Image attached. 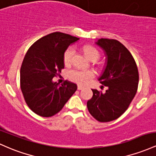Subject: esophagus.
<instances>
[{"mask_svg": "<svg viewBox=\"0 0 156 156\" xmlns=\"http://www.w3.org/2000/svg\"><path fill=\"white\" fill-rule=\"evenodd\" d=\"M77 89L78 90H83V89H84V87L82 86V85H78Z\"/></svg>", "mask_w": 156, "mask_h": 156, "instance_id": "34e87169", "label": "esophagus"}]
</instances>
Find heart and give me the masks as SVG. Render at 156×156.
<instances>
[{"mask_svg":"<svg viewBox=\"0 0 156 156\" xmlns=\"http://www.w3.org/2000/svg\"><path fill=\"white\" fill-rule=\"evenodd\" d=\"M75 50L73 47H69L65 51L63 55L64 63L69 65L71 62ZM84 52L86 57L90 60L97 59L99 57V53L97 50L91 46H85L84 48ZM95 76V72L91 69H78L71 70L68 73L69 80L80 85H85Z\"/></svg>","mask_w":156,"mask_h":156,"instance_id":"obj_1","label":"heart"}]
</instances>
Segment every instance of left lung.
Instances as JSON below:
<instances>
[{
	"label": "left lung",
	"mask_w": 156,
	"mask_h": 156,
	"mask_svg": "<svg viewBox=\"0 0 156 156\" xmlns=\"http://www.w3.org/2000/svg\"><path fill=\"white\" fill-rule=\"evenodd\" d=\"M95 43L105 55L99 80L108 89L105 93L92 89L87 107L97 121L108 122L118 119L128 108L137 91L139 72L130 52L118 40L101 38Z\"/></svg>",
	"instance_id": "left-lung-1"
}]
</instances>
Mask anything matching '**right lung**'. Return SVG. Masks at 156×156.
Returning <instances> with one entry per match:
<instances>
[{"label":"right lung","instance_id":"add662e5","mask_svg":"<svg viewBox=\"0 0 156 156\" xmlns=\"http://www.w3.org/2000/svg\"><path fill=\"white\" fill-rule=\"evenodd\" d=\"M78 40L57 31L37 40L28 50L20 68V88L26 104L36 114L55 115L77 89L68 80L60 85L52 79L64 69L65 51Z\"/></svg>","mask_w":156,"mask_h":156}]
</instances>
